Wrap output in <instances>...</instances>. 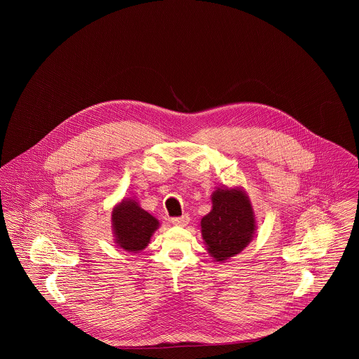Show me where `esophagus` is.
<instances>
[{"label": "esophagus", "mask_w": 359, "mask_h": 359, "mask_svg": "<svg viewBox=\"0 0 359 359\" xmlns=\"http://www.w3.org/2000/svg\"><path fill=\"white\" fill-rule=\"evenodd\" d=\"M171 221V224L172 225H177V226H187L188 224H189V221H191V218H189V215H182V217H175V218H171L170 219Z\"/></svg>", "instance_id": "34e87169"}]
</instances>
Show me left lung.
Masks as SVG:
<instances>
[{"instance_id":"8db88e82","label":"left lung","mask_w":359,"mask_h":359,"mask_svg":"<svg viewBox=\"0 0 359 359\" xmlns=\"http://www.w3.org/2000/svg\"><path fill=\"white\" fill-rule=\"evenodd\" d=\"M211 211L201 221L208 255L225 262L253 241L256 214L249 195L241 187L217 188L211 195Z\"/></svg>"}]
</instances>
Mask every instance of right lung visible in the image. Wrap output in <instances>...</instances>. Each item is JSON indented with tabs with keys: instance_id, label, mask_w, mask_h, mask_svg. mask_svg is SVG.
<instances>
[{
	"instance_id": "1",
	"label": "right lung",
	"mask_w": 359,
	"mask_h": 359,
	"mask_svg": "<svg viewBox=\"0 0 359 359\" xmlns=\"http://www.w3.org/2000/svg\"><path fill=\"white\" fill-rule=\"evenodd\" d=\"M160 222L135 199H123L111 211L114 243L126 252L140 253L151 242Z\"/></svg>"
}]
</instances>
